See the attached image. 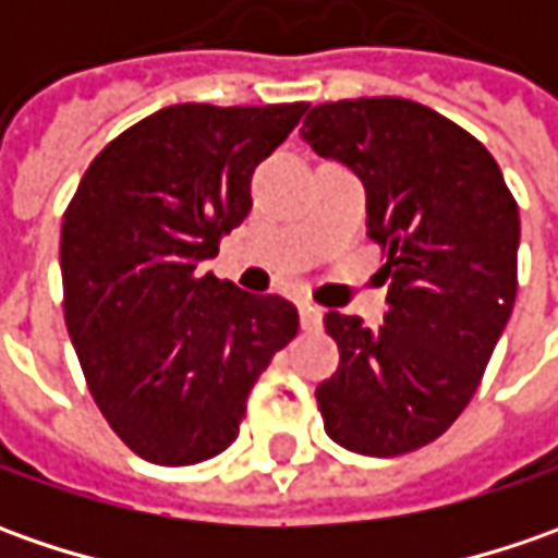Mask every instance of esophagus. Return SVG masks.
<instances>
[{
  "mask_svg": "<svg viewBox=\"0 0 558 558\" xmlns=\"http://www.w3.org/2000/svg\"><path fill=\"white\" fill-rule=\"evenodd\" d=\"M298 311H301V326H304V329H319L323 311H319L313 301H301V304H298Z\"/></svg>",
  "mask_w": 558,
  "mask_h": 558,
  "instance_id": "34e87169",
  "label": "esophagus"
}]
</instances>
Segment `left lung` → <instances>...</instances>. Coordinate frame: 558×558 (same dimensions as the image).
Listing matches in <instances>:
<instances>
[{
	"mask_svg": "<svg viewBox=\"0 0 558 558\" xmlns=\"http://www.w3.org/2000/svg\"><path fill=\"white\" fill-rule=\"evenodd\" d=\"M304 140L366 185L388 313L373 329L329 311L338 369L316 388L326 435L363 457L440 438L482 385L519 289V204L494 155L410 98L311 108Z\"/></svg>",
	"mask_w": 558,
	"mask_h": 558,
	"instance_id": "1",
	"label": "left lung"
}]
</instances>
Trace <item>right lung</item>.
Segmentation results:
<instances>
[{
  "label": "right lung",
  "instance_id": "add662e5",
  "mask_svg": "<svg viewBox=\"0 0 558 558\" xmlns=\"http://www.w3.org/2000/svg\"><path fill=\"white\" fill-rule=\"evenodd\" d=\"M307 108H161L98 151L64 210L68 335L101 416L142 460L223 453L254 381L298 335L291 301L202 264L245 220L254 167Z\"/></svg>",
  "mask_w": 558,
  "mask_h": 558
}]
</instances>
